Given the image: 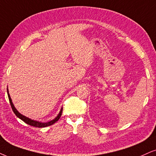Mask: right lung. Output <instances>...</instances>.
<instances>
[{
    "mask_svg": "<svg viewBox=\"0 0 156 156\" xmlns=\"http://www.w3.org/2000/svg\"><path fill=\"white\" fill-rule=\"evenodd\" d=\"M7 93H8V97H9V102H10L11 106V108H12V110L13 111V113H15V115H16V116L18 117L19 119H20L21 120H22L23 122H24L26 124H27L29 125H31V126H35V127H46V126H51V125L53 124L54 123L56 122L59 119H60V117L61 116V113H62V111H63V108H61L60 112H59L58 114L57 115V116L55 117V119H53V120L50 121V122H39V121L33 120V119L28 118V117L22 115V113H20L18 111L16 110V108H15L14 105H13L12 100H11V96H10V95H9V90H8V88H7Z\"/></svg>",
    "mask_w": 156,
    "mask_h": 156,
    "instance_id": "1",
    "label": "right lung"
}]
</instances>
